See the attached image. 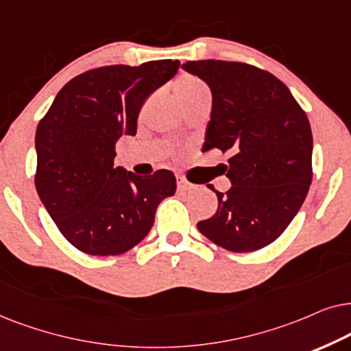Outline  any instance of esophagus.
Returning a JSON list of instances; mask_svg holds the SVG:
<instances>
[{"label": "esophagus", "mask_w": 351, "mask_h": 351, "mask_svg": "<svg viewBox=\"0 0 351 351\" xmlns=\"http://www.w3.org/2000/svg\"><path fill=\"white\" fill-rule=\"evenodd\" d=\"M176 184H178V189L180 191H191V189H194L195 186L193 184V183H189V181H186L183 176H178V178H176Z\"/></svg>", "instance_id": "obj_1"}]
</instances>
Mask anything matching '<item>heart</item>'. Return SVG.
Wrapping results in <instances>:
<instances>
[{"instance_id": "heart-1", "label": "heart", "mask_w": 351, "mask_h": 351, "mask_svg": "<svg viewBox=\"0 0 351 351\" xmlns=\"http://www.w3.org/2000/svg\"><path fill=\"white\" fill-rule=\"evenodd\" d=\"M175 93L181 104L186 106L189 102L199 99V97L208 96L210 90L200 78L191 73H181L178 80L175 82Z\"/></svg>"}]
</instances>
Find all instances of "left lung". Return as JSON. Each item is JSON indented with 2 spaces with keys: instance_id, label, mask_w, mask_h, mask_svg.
<instances>
[{
  "instance_id": "obj_1",
  "label": "left lung",
  "mask_w": 351,
  "mask_h": 351,
  "mask_svg": "<svg viewBox=\"0 0 351 351\" xmlns=\"http://www.w3.org/2000/svg\"><path fill=\"white\" fill-rule=\"evenodd\" d=\"M183 69L212 91L204 151L234 152L226 165L231 189L208 186L218 208L199 231L231 252L263 249L286 231L310 189V121L289 88L254 65L208 59Z\"/></svg>"
}]
</instances>
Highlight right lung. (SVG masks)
Wrapping results in <instances>:
<instances>
[{
  "instance_id": "obj_1",
  "label": "right lung",
  "mask_w": 351,
  "mask_h": 351,
  "mask_svg": "<svg viewBox=\"0 0 351 351\" xmlns=\"http://www.w3.org/2000/svg\"><path fill=\"white\" fill-rule=\"evenodd\" d=\"M180 60L88 70L58 93L36 128L35 186L62 236L90 255H119L151 231L175 194L171 171L138 176L114 167L115 143L136 134L144 101L175 77Z\"/></svg>"
}]
</instances>
